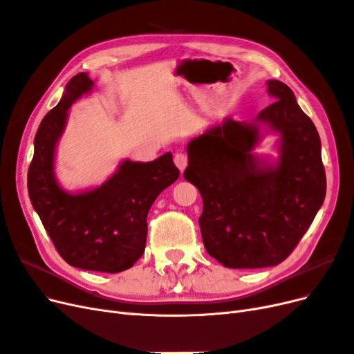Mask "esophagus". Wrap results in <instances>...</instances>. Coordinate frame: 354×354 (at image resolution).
<instances>
[{
    "label": "esophagus",
    "instance_id": "1",
    "mask_svg": "<svg viewBox=\"0 0 354 354\" xmlns=\"http://www.w3.org/2000/svg\"><path fill=\"white\" fill-rule=\"evenodd\" d=\"M174 162L176 165V167L180 170V174L184 172L187 165H188V157L185 153H176L175 157H174Z\"/></svg>",
    "mask_w": 354,
    "mask_h": 354
}]
</instances>
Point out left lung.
Segmentation results:
<instances>
[{"mask_svg": "<svg viewBox=\"0 0 354 354\" xmlns=\"http://www.w3.org/2000/svg\"><path fill=\"white\" fill-rule=\"evenodd\" d=\"M277 101L252 122L226 118L188 142L184 178L203 198L207 253L232 269L277 266L309 230L326 194L321 138L290 86L270 79ZM280 135L277 161L252 150L261 127Z\"/></svg>", "mask_w": 354, "mask_h": 354, "instance_id": "1", "label": "left lung"}]
</instances>
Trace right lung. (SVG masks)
<instances>
[{
  "instance_id": "obj_1",
  "label": "right lung",
  "mask_w": 354,
  "mask_h": 354,
  "mask_svg": "<svg viewBox=\"0 0 354 354\" xmlns=\"http://www.w3.org/2000/svg\"><path fill=\"white\" fill-rule=\"evenodd\" d=\"M86 73L73 76L64 94L47 113L35 135L28 172L33 209L57 252L71 266L118 273L133 266L147 241V214L163 189L179 176L170 153L153 162L123 160L97 188L72 194L55 178V147L64 132L69 109L93 91Z\"/></svg>"
}]
</instances>
